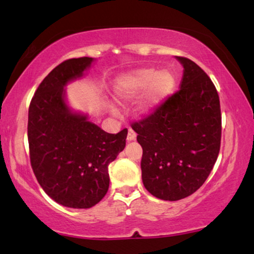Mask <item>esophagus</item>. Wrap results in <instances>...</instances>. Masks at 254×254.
<instances>
[{
    "label": "esophagus",
    "mask_w": 254,
    "mask_h": 254,
    "mask_svg": "<svg viewBox=\"0 0 254 254\" xmlns=\"http://www.w3.org/2000/svg\"><path fill=\"white\" fill-rule=\"evenodd\" d=\"M136 140V133L133 129H128V135H127V141H135Z\"/></svg>",
    "instance_id": "esophagus-1"
}]
</instances>
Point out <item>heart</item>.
Listing matches in <instances>:
<instances>
[{
	"mask_svg": "<svg viewBox=\"0 0 254 254\" xmlns=\"http://www.w3.org/2000/svg\"><path fill=\"white\" fill-rule=\"evenodd\" d=\"M175 85L176 77L169 69L157 71L154 68H141L117 78L114 97L119 103H127L143 92L134 110L137 116L145 117L162 105Z\"/></svg>",
	"mask_w": 254,
	"mask_h": 254,
	"instance_id": "b5f03b06",
	"label": "heart"
}]
</instances>
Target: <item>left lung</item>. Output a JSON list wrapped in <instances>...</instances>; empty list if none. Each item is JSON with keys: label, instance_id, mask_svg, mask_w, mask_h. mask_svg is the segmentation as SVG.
I'll list each match as a JSON object with an SVG mask.
<instances>
[{"label": "left lung", "instance_id": "left-lung-1", "mask_svg": "<svg viewBox=\"0 0 254 254\" xmlns=\"http://www.w3.org/2000/svg\"><path fill=\"white\" fill-rule=\"evenodd\" d=\"M184 68L179 90L151 116L131 125L143 149L142 182L149 193L177 201L199 190L216 162L221 109L216 88L195 62Z\"/></svg>", "mask_w": 254, "mask_h": 254}]
</instances>
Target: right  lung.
Returning a JSON list of instances; mask_svg holds the SVG:
<instances>
[{
	"mask_svg": "<svg viewBox=\"0 0 254 254\" xmlns=\"http://www.w3.org/2000/svg\"><path fill=\"white\" fill-rule=\"evenodd\" d=\"M93 58L70 59L38 86L29 109L30 159L34 176L51 199L86 209L105 196L109 165L125 149L127 129L110 134L69 106L65 86L84 77Z\"/></svg>",
	"mask_w": 254,
	"mask_h": 254,
	"instance_id": "obj_1",
	"label": "right lung"
}]
</instances>
